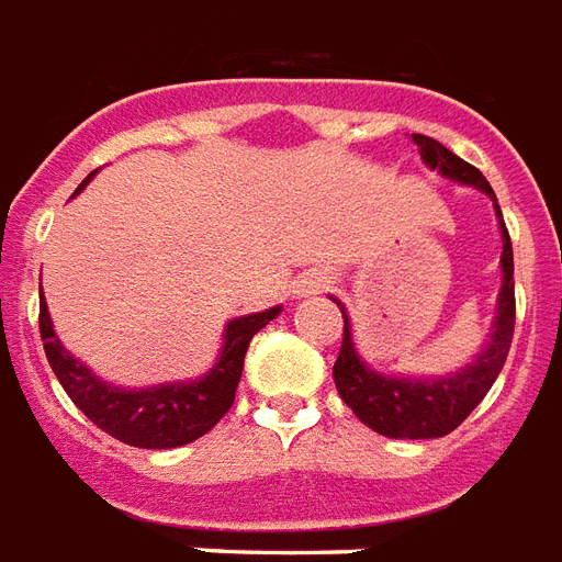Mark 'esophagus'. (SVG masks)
Returning a JSON list of instances; mask_svg holds the SVG:
<instances>
[{"label": "esophagus", "instance_id": "1", "mask_svg": "<svg viewBox=\"0 0 562 562\" xmlns=\"http://www.w3.org/2000/svg\"><path fill=\"white\" fill-rule=\"evenodd\" d=\"M331 281L326 272H308V276H302L299 281H293V296H317V293H323Z\"/></svg>", "mask_w": 562, "mask_h": 562}]
</instances>
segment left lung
Returning <instances> with one entry per match:
<instances>
[{"label":"left lung","mask_w":562,"mask_h":562,"mask_svg":"<svg viewBox=\"0 0 562 562\" xmlns=\"http://www.w3.org/2000/svg\"><path fill=\"white\" fill-rule=\"evenodd\" d=\"M413 143L419 146L422 161L443 179H452L458 186L479 188L482 194L494 200V215H497L499 239H503V254H499L503 281H499L494 323H491L482 350L467 366L440 376H401L374 371L356 350L347 311L338 299L331 296L344 314L341 353L331 368L338 395L359 416L362 425L383 434V437H392V440H431V437L452 434L470 413L476 411L479 401L485 398L488 389L494 386V380L499 376L503 362L509 356L512 329H515V278H512L515 263H512L509 231L503 224V212L497 206L494 188L473 164L458 158L454 151L446 149L443 143L431 140L425 134H413Z\"/></svg>","instance_id":"1"}]
</instances>
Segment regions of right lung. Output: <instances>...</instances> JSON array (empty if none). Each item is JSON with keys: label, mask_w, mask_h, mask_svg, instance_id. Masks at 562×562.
Here are the masks:
<instances>
[{"label": "right lung", "mask_w": 562, "mask_h": 562, "mask_svg": "<svg viewBox=\"0 0 562 562\" xmlns=\"http://www.w3.org/2000/svg\"><path fill=\"white\" fill-rule=\"evenodd\" d=\"M89 179L92 176H86L77 194L83 191ZM278 314H281V305L236 317L224 326L221 353L206 374L176 380V383H155L146 389L108 383L77 356L68 353L53 331L44 296H41V341H44V353H47L53 374L63 383L68 398L95 422L101 431L137 449H176V446L194 443L196 437L212 431L221 416L231 411L248 344L266 323L276 321Z\"/></svg>", "instance_id": "1"}]
</instances>
